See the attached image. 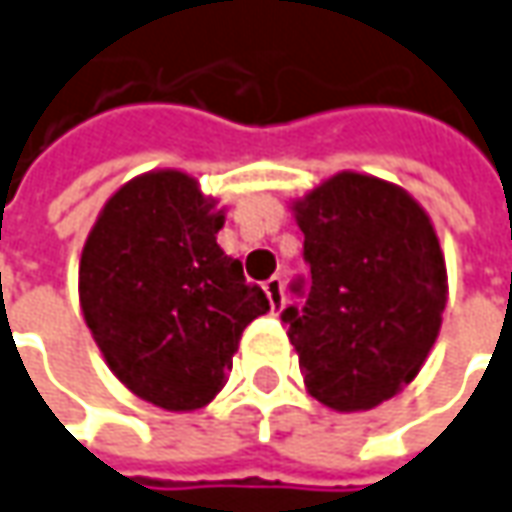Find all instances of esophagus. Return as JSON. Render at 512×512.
I'll use <instances>...</instances> for the list:
<instances>
[{"instance_id":"34e87169","label":"esophagus","mask_w":512,"mask_h":512,"mask_svg":"<svg viewBox=\"0 0 512 512\" xmlns=\"http://www.w3.org/2000/svg\"><path fill=\"white\" fill-rule=\"evenodd\" d=\"M264 293L270 298L273 312H279L284 307V281H281V276H270V279L264 281Z\"/></svg>"}]
</instances>
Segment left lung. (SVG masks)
<instances>
[{"label":"left lung","instance_id":"1","mask_svg":"<svg viewBox=\"0 0 512 512\" xmlns=\"http://www.w3.org/2000/svg\"><path fill=\"white\" fill-rule=\"evenodd\" d=\"M304 262L281 312L315 400L375 408L414 380L445 310V259L425 211L403 188L338 174L296 205Z\"/></svg>","mask_w":512,"mask_h":512}]
</instances>
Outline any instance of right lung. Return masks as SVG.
I'll use <instances>...</instances> for the list:
<instances>
[{"label": "right lung", "mask_w": 512, "mask_h": 512, "mask_svg": "<svg viewBox=\"0 0 512 512\" xmlns=\"http://www.w3.org/2000/svg\"><path fill=\"white\" fill-rule=\"evenodd\" d=\"M222 222L188 174H143L106 202L81 253L95 344L126 389L168 411L211 403L245 327L270 310L216 245Z\"/></svg>", "instance_id": "obj_1"}]
</instances>
